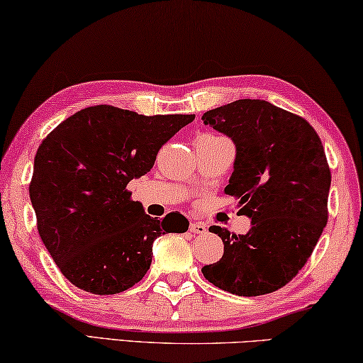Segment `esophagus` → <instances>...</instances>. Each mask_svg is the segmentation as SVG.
Listing matches in <instances>:
<instances>
[{
	"instance_id": "obj_1",
	"label": "esophagus",
	"mask_w": 363,
	"mask_h": 363,
	"mask_svg": "<svg viewBox=\"0 0 363 363\" xmlns=\"http://www.w3.org/2000/svg\"><path fill=\"white\" fill-rule=\"evenodd\" d=\"M191 231L194 234H205L206 233V224L202 221H192L191 223Z\"/></svg>"
}]
</instances>
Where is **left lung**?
I'll return each instance as SVG.
<instances>
[{
  "label": "left lung",
  "instance_id": "1",
  "mask_svg": "<svg viewBox=\"0 0 363 363\" xmlns=\"http://www.w3.org/2000/svg\"><path fill=\"white\" fill-rule=\"evenodd\" d=\"M202 121L234 142V171L224 192L252 221L239 235L210 228L224 254L202 273L235 296L269 294L302 269L326 226L331 172L323 145L306 119L264 100H235L206 111Z\"/></svg>",
  "mask_w": 363,
  "mask_h": 363
}]
</instances>
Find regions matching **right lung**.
<instances>
[{"label": "right lung", "mask_w": 363, "mask_h": 363, "mask_svg": "<svg viewBox=\"0 0 363 363\" xmlns=\"http://www.w3.org/2000/svg\"><path fill=\"white\" fill-rule=\"evenodd\" d=\"M194 119L96 105L62 121L38 147L28 186L38 234L79 289L99 296L129 289L150 268L153 240L187 231L181 213L152 218L125 187L145 176L161 145Z\"/></svg>", "instance_id": "1"}]
</instances>
